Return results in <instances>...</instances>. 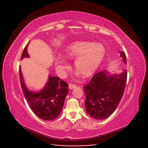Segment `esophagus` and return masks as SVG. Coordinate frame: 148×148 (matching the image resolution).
<instances>
[{"label": "esophagus", "instance_id": "1", "mask_svg": "<svg viewBox=\"0 0 148 148\" xmlns=\"http://www.w3.org/2000/svg\"><path fill=\"white\" fill-rule=\"evenodd\" d=\"M75 87H76V85L73 84H69V88L70 89H72L75 88Z\"/></svg>", "mask_w": 148, "mask_h": 148}]
</instances>
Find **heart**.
<instances>
[{
  "mask_svg": "<svg viewBox=\"0 0 148 148\" xmlns=\"http://www.w3.org/2000/svg\"><path fill=\"white\" fill-rule=\"evenodd\" d=\"M106 49L102 44L89 41H75L64 50L66 58H75V67L83 77H91L97 71L105 56ZM57 64H60L58 62ZM66 70L68 66L64 65Z\"/></svg>",
  "mask_w": 148,
  "mask_h": 148,
  "instance_id": "heart-1",
  "label": "heart"
}]
</instances>
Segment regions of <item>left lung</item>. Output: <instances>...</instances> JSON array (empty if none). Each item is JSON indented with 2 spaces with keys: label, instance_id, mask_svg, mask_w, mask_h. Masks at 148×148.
Returning a JSON list of instances; mask_svg holds the SVG:
<instances>
[{
  "label": "left lung",
  "instance_id": "left-lung-1",
  "mask_svg": "<svg viewBox=\"0 0 148 148\" xmlns=\"http://www.w3.org/2000/svg\"><path fill=\"white\" fill-rule=\"evenodd\" d=\"M120 57L127 64L124 52ZM127 71L123 70L120 74H110L104 70L98 72L83 87L86 95L85 108L86 112L96 120H104L112 114L123 96L126 84Z\"/></svg>",
  "mask_w": 148,
  "mask_h": 148
}]
</instances>
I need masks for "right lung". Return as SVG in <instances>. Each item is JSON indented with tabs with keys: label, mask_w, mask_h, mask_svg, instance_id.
<instances>
[{
	"label": "right lung",
	"mask_w": 148,
	"mask_h": 148,
	"mask_svg": "<svg viewBox=\"0 0 148 148\" xmlns=\"http://www.w3.org/2000/svg\"><path fill=\"white\" fill-rule=\"evenodd\" d=\"M28 44L26 45L21 57H29L27 52ZM21 86L28 104L33 112L38 117L44 120L56 119L62 112L65 97L69 92V85L60 78L49 76V79L44 87L39 91H31L26 86L21 73V66L19 69Z\"/></svg>",
	"instance_id": "1"
}]
</instances>
